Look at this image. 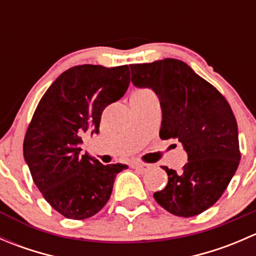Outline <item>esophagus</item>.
<instances>
[{
  "mask_svg": "<svg viewBox=\"0 0 256 256\" xmlns=\"http://www.w3.org/2000/svg\"><path fill=\"white\" fill-rule=\"evenodd\" d=\"M132 168L138 170V171L140 172H147L150 171V170L152 168V164H138V162H136V164H132Z\"/></svg>",
  "mask_w": 256,
  "mask_h": 256,
  "instance_id": "obj_1",
  "label": "esophagus"
}]
</instances>
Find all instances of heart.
Returning <instances> with one entry per match:
<instances>
[{
    "mask_svg": "<svg viewBox=\"0 0 256 256\" xmlns=\"http://www.w3.org/2000/svg\"><path fill=\"white\" fill-rule=\"evenodd\" d=\"M146 92V90L141 89V90H136V92Z\"/></svg>",
    "mask_w": 256,
    "mask_h": 256,
    "instance_id": "1",
    "label": "heart"
}]
</instances>
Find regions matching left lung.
Instances as JSON below:
<instances>
[{
	"label": "left lung",
	"mask_w": 256,
	"mask_h": 256,
	"mask_svg": "<svg viewBox=\"0 0 256 256\" xmlns=\"http://www.w3.org/2000/svg\"><path fill=\"white\" fill-rule=\"evenodd\" d=\"M134 85L151 88L162 109L160 138H177L187 151L182 172L162 166L168 183L154 193L177 216H198L228 187L240 162L238 124L226 98L182 60L131 64Z\"/></svg>",
	"instance_id": "8db88e82"
}]
</instances>
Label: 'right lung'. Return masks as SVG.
Instances as JSON below:
<instances>
[{"label":"right lung","instance_id":"right-lung-1","mask_svg":"<svg viewBox=\"0 0 256 256\" xmlns=\"http://www.w3.org/2000/svg\"><path fill=\"white\" fill-rule=\"evenodd\" d=\"M130 84L128 66L82 64L62 73L40 100L23 141L33 182L59 214L82 220L109 200L126 164H102L80 154L84 134L99 132L102 114Z\"/></svg>","mask_w":256,"mask_h":256}]
</instances>
